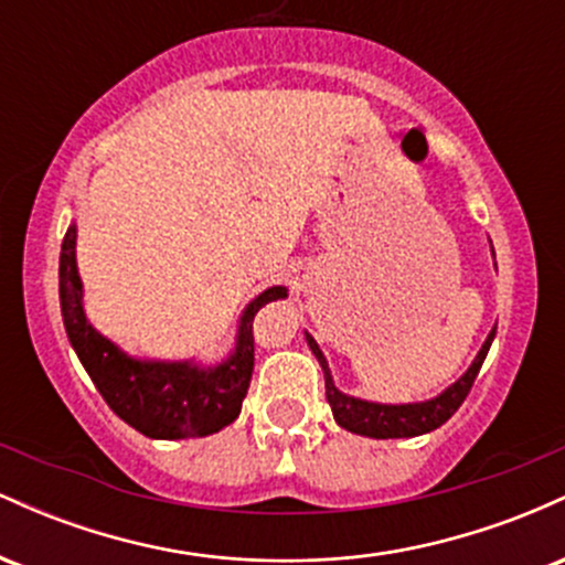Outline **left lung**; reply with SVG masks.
Masks as SVG:
<instances>
[{
  "label": "left lung",
  "instance_id": "1",
  "mask_svg": "<svg viewBox=\"0 0 565 565\" xmlns=\"http://www.w3.org/2000/svg\"><path fill=\"white\" fill-rule=\"evenodd\" d=\"M497 329H491V334L486 337L481 353L476 355L472 366L462 374L451 387H446L438 398L425 401V404H401V406H387V404H372V401H359L350 398V395L340 393L334 387L332 374H329L327 359L316 345V340L310 334L308 345L313 350V355L319 359V364L323 369V382H327V401L332 406V414L337 419V425L345 427L350 433H359V436H369V438H412V436H423V433L436 430L462 406V401L468 398L472 382H476L478 372H481L486 353H489L491 340H494Z\"/></svg>",
  "mask_w": 565,
  "mask_h": 565
}]
</instances>
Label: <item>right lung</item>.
Instances as JSON below:
<instances>
[{"mask_svg": "<svg viewBox=\"0 0 565 565\" xmlns=\"http://www.w3.org/2000/svg\"><path fill=\"white\" fill-rule=\"evenodd\" d=\"M76 228L61 246V308L66 334L106 404L129 427L148 438H199L223 430L242 412L255 369L252 321L265 302L287 297V287H270L246 305L236 353L215 369L164 361H135L97 334L84 319L82 281L76 274Z\"/></svg>", "mask_w": 565, "mask_h": 565, "instance_id": "right-lung-1", "label": "right lung"}]
</instances>
